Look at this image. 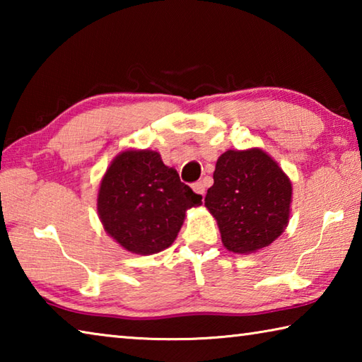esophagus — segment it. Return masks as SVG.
Returning a JSON list of instances; mask_svg holds the SVG:
<instances>
[{
  "label": "esophagus",
  "instance_id": "esophagus-1",
  "mask_svg": "<svg viewBox=\"0 0 362 362\" xmlns=\"http://www.w3.org/2000/svg\"><path fill=\"white\" fill-rule=\"evenodd\" d=\"M193 189H194V193L204 196V193H206V185H204L203 182H196V183H193Z\"/></svg>",
  "mask_w": 362,
  "mask_h": 362
}]
</instances>
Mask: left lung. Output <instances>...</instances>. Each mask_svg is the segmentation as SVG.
<instances>
[{"label":"left lung","mask_w":362,"mask_h":362,"mask_svg":"<svg viewBox=\"0 0 362 362\" xmlns=\"http://www.w3.org/2000/svg\"><path fill=\"white\" fill-rule=\"evenodd\" d=\"M292 183L260 148L220 155L204 204L217 220L223 246L250 254L272 244L289 222Z\"/></svg>","instance_id":"obj_1"}]
</instances>
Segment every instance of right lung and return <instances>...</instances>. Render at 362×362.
<instances>
[{
    "label": "right lung",
    "mask_w": 362,
    "mask_h": 362,
    "mask_svg": "<svg viewBox=\"0 0 362 362\" xmlns=\"http://www.w3.org/2000/svg\"><path fill=\"white\" fill-rule=\"evenodd\" d=\"M203 196L180 182L177 170L151 150H126L116 156L97 196L103 228L132 254L161 252L179 235L189 207Z\"/></svg>",
    "instance_id": "right-lung-1"
}]
</instances>
